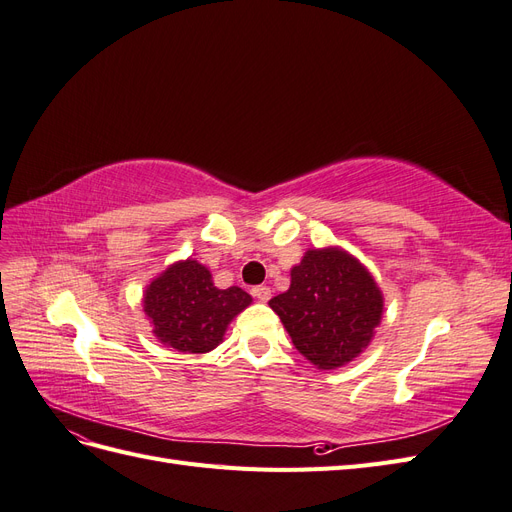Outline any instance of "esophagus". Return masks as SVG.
<instances>
[{"label": "esophagus", "mask_w": 512, "mask_h": 512, "mask_svg": "<svg viewBox=\"0 0 512 512\" xmlns=\"http://www.w3.org/2000/svg\"><path fill=\"white\" fill-rule=\"evenodd\" d=\"M252 294H254V297H256L258 301L265 303V301L271 299V288H269V286H254V288H252Z\"/></svg>", "instance_id": "34e87169"}]
</instances>
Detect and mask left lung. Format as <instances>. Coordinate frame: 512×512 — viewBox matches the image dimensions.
I'll return each instance as SVG.
<instances>
[{
  "label": "left lung",
  "mask_w": 512,
  "mask_h": 512,
  "mask_svg": "<svg viewBox=\"0 0 512 512\" xmlns=\"http://www.w3.org/2000/svg\"><path fill=\"white\" fill-rule=\"evenodd\" d=\"M290 288L269 301L292 344L320 369L350 363L369 344L382 316V294L352 256L309 250L290 271Z\"/></svg>",
  "instance_id": "left-lung-1"
}]
</instances>
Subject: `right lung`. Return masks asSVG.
<instances>
[{"label":"right lung","mask_w":512,"mask_h":512,"mask_svg":"<svg viewBox=\"0 0 512 512\" xmlns=\"http://www.w3.org/2000/svg\"><path fill=\"white\" fill-rule=\"evenodd\" d=\"M252 303L245 290L213 286L196 260L177 262L145 292V314L162 344L179 352H209L222 342L228 322Z\"/></svg>","instance_id":"right-lung-1"}]
</instances>
